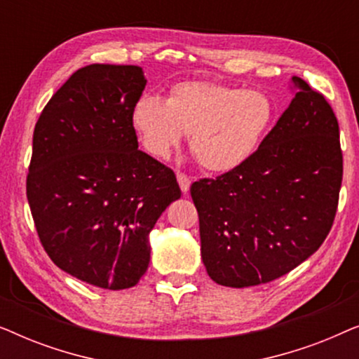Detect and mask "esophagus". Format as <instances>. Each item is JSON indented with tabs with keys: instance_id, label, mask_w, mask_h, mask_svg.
<instances>
[{
	"instance_id": "34e87169",
	"label": "esophagus",
	"mask_w": 359,
	"mask_h": 359,
	"mask_svg": "<svg viewBox=\"0 0 359 359\" xmlns=\"http://www.w3.org/2000/svg\"><path fill=\"white\" fill-rule=\"evenodd\" d=\"M176 178H178V183H180V188L183 193H188L189 191V186H191V178L186 173H183V171H178L176 173Z\"/></svg>"
}]
</instances>
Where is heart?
Returning a JSON list of instances; mask_svg holds the SVG:
<instances>
[{"instance_id": "1", "label": "heart", "mask_w": 359, "mask_h": 359, "mask_svg": "<svg viewBox=\"0 0 359 359\" xmlns=\"http://www.w3.org/2000/svg\"><path fill=\"white\" fill-rule=\"evenodd\" d=\"M273 121L274 104L266 93L210 81L178 83L168 100L144 95L132 107V124L150 155L166 158L191 134V151L212 173L247 163Z\"/></svg>"}]
</instances>
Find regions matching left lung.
<instances>
[{
    "label": "left lung",
    "instance_id": "8db88e82",
    "mask_svg": "<svg viewBox=\"0 0 359 359\" xmlns=\"http://www.w3.org/2000/svg\"><path fill=\"white\" fill-rule=\"evenodd\" d=\"M292 83L291 104L252 158L191 184L201 257L220 286L284 276L320 248L335 220L343 178L337 116L302 78Z\"/></svg>",
    "mask_w": 359,
    "mask_h": 359
}]
</instances>
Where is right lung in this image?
<instances>
[{
  "mask_svg": "<svg viewBox=\"0 0 359 359\" xmlns=\"http://www.w3.org/2000/svg\"><path fill=\"white\" fill-rule=\"evenodd\" d=\"M135 65L93 63L50 97L32 137L27 201L43 250L96 287L127 289L150 262L149 233L181 196L175 171L139 150Z\"/></svg>",
  "mask_w": 359,
  "mask_h": 359,
  "instance_id": "right-lung-1",
  "label": "right lung"
}]
</instances>
